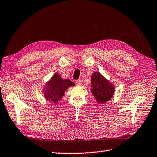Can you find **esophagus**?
<instances>
[{
  "label": "esophagus",
  "mask_w": 157,
  "mask_h": 157,
  "mask_svg": "<svg viewBox=\"0 0 157 157\" xmlns=\"http://www.w3.org/2000/svg\"><path fill=\"white\" fill-rule=\"evenodd\" d=\"M75 83H76V85H81L82 84V81H81V80H80V79L76 80Z\"/></svg>",
  "instance_id": "34e87169"
}]
</instances>
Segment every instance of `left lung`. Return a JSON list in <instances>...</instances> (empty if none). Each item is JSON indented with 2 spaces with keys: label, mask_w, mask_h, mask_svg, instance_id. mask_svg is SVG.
I'll list each match as a JSON object with an SVG mask.
<instances>
[{
  "label": "left lung",
  "mask_w": 157,
  "mask_h": 157,
  "mask_svg": "<svg viewBox=\"0 0 157 157\" xmlns=\"http://www.w3.org/2000/svg\"><path fill=\"white\" fill-rule=\"evenodd\" d=\"M91 85L92 92L98 103L103 104L112 98L114 92V86L99 72H96L92 75Z\"/></svg>",
  "instance_id": "left-lung-1"
}]
</instances>
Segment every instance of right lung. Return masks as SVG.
<instances>
[{
    "instance_id": "add662e5",
    "label": "right lung",
    "mask_w": 157,
    "mask_h": 157,
    "mask_svg": "<svg viewBox=\"0 0 157 157\" xmlns=\"http://www.w3.org/2000/svg\"><path fill=\"white\" fill-rule=\"evenodd\" d=\"M74 83L69 79H63L60 76L56 73L51 78L48 83L44 92L45 98L48 101L56 103L63 95L64 91Z\"/></svg>"
}]
</instances>
